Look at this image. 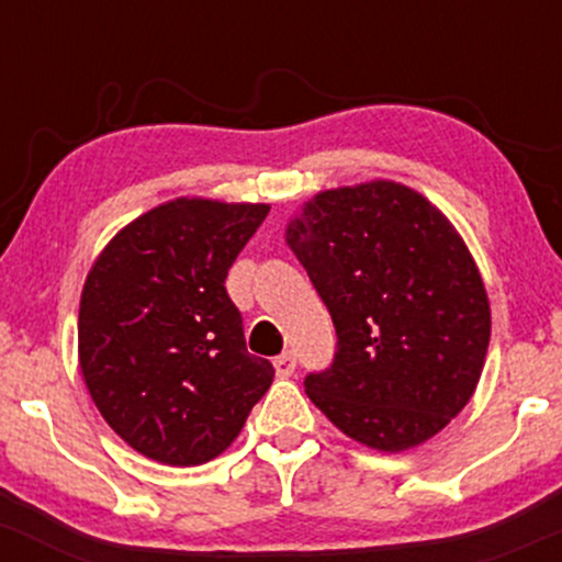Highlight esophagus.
<instances>
[{"instance_id":"obj_1","label":"esophagus","mask_w":562,"mask_h":562,"mask_svg":"<svg viewBox=\"0 0 562 562\" xmlns=\"http://www.w3.org/2000/svg\"><path fill=\"white\" fill-rule=\"evenodd\" d=\"M274 372L280 378H290L295 372V353L293 351H285L280 353V357L274 359Z\"/></svg>"}]
</instances>
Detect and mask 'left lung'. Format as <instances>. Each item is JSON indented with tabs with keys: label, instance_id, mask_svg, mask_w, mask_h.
<instances>
[{
	"label": "left lung",
	"instance_id": "8db88e82",
	"mask_svg": "<svg viewBox=\"0 0 562 562\" xmlns=\"http://www.w3.org/2000/svg\"><path fill=\"white\" fill-rule=\"evenodd\" d=\"M285 240L338 351L303 380L335 428L378 451L434 438L479 385L492 338L481 272L449 218L389 179L314 195Z\"/></svg>",
	"mask_w": 562,
	"mask_h": 562
}]
</instances>
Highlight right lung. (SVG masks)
Masks as SVG:
<instances>
[{
    "instance_id": "1",
    "label": "right lung",
    "mask_w": 562,
    "mask_h": 562,
    "mask_svg": "<svg viewBox=\"0 0 562 562\" xmlns=\"http://www.w3.org/2000/svg\"><path fill=\"white\" fill-rule=\"evenodd\" d=\"M267 203L177 198L126 224L89 269L79 364L89 396L132 449L203 465L235 441L274 367L245 348L224 288Z\"/></svg>"
}]
</instances>
